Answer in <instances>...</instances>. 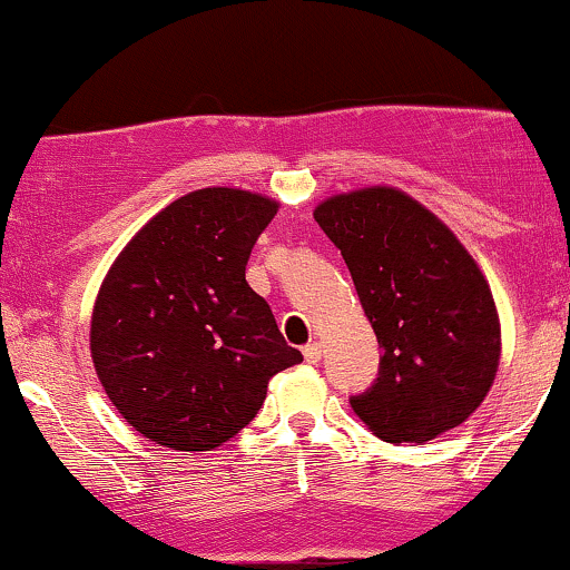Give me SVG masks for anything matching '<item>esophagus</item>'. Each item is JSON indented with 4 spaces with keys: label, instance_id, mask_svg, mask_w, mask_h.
I'll list each match as a JSON object with an SVG mask.
<instances>
[{
    "label": "esophagus",
    "instance_id": "obj_1",
    "mask_svg": "<svg viewBox=\"0 0 570 570\" xmlns=\"http://www.w3.org/2000/svg\"><path fill=\"white\" fill-rule=\"evenodd\" d=\"M321 353H324V351H321V342H311V345L303 347V355H305L307 363H318Z\"/></svg>",
    "mask_w": 570,
    "mask_h": 570
}]
</instances>
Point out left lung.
Returning a JSON list of instances; mask_svg holds the SVG:
<instances>
[{"label": "left lung", "instance_id": "8db88e82", "mask_svg": "<svg viewBox=\"0 0 570 570\" xmlns=\"http://www.w3.org/2000/svg\"><path fill=\"white\" fill-rule=\"evenodd\" d=\"M315 223L342 252L382 347L380 374L351 406L390 443L462 424L493 385L502 332L489 281L459 238L403 190L326 198Z\"/></svg>", "mask_w": 570, "mask_h": 570}]
</instances>
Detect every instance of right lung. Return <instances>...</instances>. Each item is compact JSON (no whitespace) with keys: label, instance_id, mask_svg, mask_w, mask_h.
Here are the masks:
<instances>
[{"label":"right lung","instance_id":"add662e5","mask_svg":"<svg viewBox=\"0 0 570 570\" xmlns=\"http://www.w3.org/2000/svg\"><path fill=\"white\" fill-rule=\"evenodd\" d=\"M278 204L202 188L142 225L102 281L89 351L102 390L140 435L212 451L246 428L273 374L303 361L246 263Z\"/></svg>","mask_w":570,"mask_h":570}]
</instances>
